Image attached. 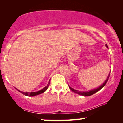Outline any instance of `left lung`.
Wrapping results in <instances>:
<instances>
[{"label": "left lung", "instance_id": "8db88e82", "mask_svg": "<svg viewBox=\"0 0 123 123\" xmlns=\"http://www.w3.org/2000/svg\"><path fill=\"white\" fill-rule=\"evenodd\" d=\"M106 47L108 48V46H107V44H106ZM109 76H110V73H109V74L108 76V79H107L105 80V82L103 83V84H102V85L100 86V87H99L98 88H96V89H94V90H90V91H85V92H80V91H77V90H74V89H73L72 88H71V87H69V88L72 90V91H73V92H74V93H76V94H79V95H83V96H90V95H93V94H95V93L97 92V91H99V90H101V88H102L103 87H104V86H105V84H106L107 81H108L109 77Z\"/></svg>", "mask_w": 123, "mask_h": 123}]
</instances>
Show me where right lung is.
Listing matches in <instances>:
<instances>
[{"label":"right lung","instance_id":"obj_1","mask_svg":"<svg viewBox=\"0 0 123 123\" xmlns=\"http://www.w3.org/2000/svg\"><path fill=\"white\" fill-rule=\"evenodd\" d=\"M50 80L49 81V83H48L47 86H46V87H44V88L42 89V90H40V91H38L37 92H23V91H19V90H18V91H19L21 93H22V94H24V95H26V96H29V97H33V96H35V95H39V94H42V93L44 92L45 91L47 90V89L48 88V87H49V85H50Z\"/></svg>","mask_w":123,"mask_h":123}]
</instances>
